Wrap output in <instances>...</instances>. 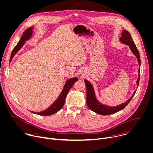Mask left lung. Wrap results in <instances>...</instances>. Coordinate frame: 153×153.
<instances>
[{"mask_svg":"<svg viewBox=\"0 0 153 153\" xmlns=\"http://www.w3.org/2000/svg\"><path fill=\"white\" fill-rule=\"evenodd\" d=\"M120 41L123 44L128 45L132 53L137 58L138 64L139 65V68L138 70V73H139L138 78L136 81L137 86H138L139 82V79H140V55H139V51L133 40L132 39L130 33L126 30H124L123 31L121 34V37L120 38ZM84 82L86 86V104L88 107L89 108V109H91L93 112L101 115H108L113 114L123 110L130 103V101H131V100L132 99V98L133 97L136 92V91H135L133 92L131 97L126 101V102L123 103L117 106H110L105 105L100 103L95 97L94 89L92 85L91 84V83L88 80L86 79L84 80Z\"/></svg>","mask_w":153,"mask_h":153,"instance_id":"8db88e82","label":"left lung"}]
</instances>
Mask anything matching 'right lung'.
Segmentation results:
<instances>
[{"label":"right lung","instance_id":"obj_1","mask_svg":"<svg viewBox=\"0 0 153 153\" xmlns=\"http://www.w3.org/2000/svg\"><path fill=\"white\" fill-rule=\"evenodd\" d=\"M33 27H30L27 28L25 31L23 32L22 37L20 38V41L17 43V45L14 48L13 50V52L11 53V56H10V62H11L13 57L14 55L19 52L20 49L23 47L24 44L25 43L26 41L29 40L33 34ZM78 80V79L77 77H73L71 79H69L67 80L65 82V84L63 88V89L62 92H61L60 95L58 97V98L55 101V102L51 105L50 107H48L45 110L36 112H32L30 111L32 113H33L35 114H38L39 115L42 116H48V115H52L56 112H58L59 110L61 109V108L63 107L65 103V100L67 96V94L69 90L71 88V87L73 86L74 83Z\"/></svg>","mask_w":153,"mask_h":153}]
</instances>
